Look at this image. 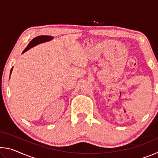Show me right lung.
<instances>
[{
    "label": "right lung",
    "instance_id": "1",
    "mask_svg": "<svg viewBox=\"0 0 158 158\" xmlns=\"http://www.w3.org/2000/svg\"><path fill=\"white\" fill-rule=\"evenodd\" d=\"M52 39V36H48V35H40V36H37L36 37H35L34 39L32 40L29 42V44L27 46V47H26V49L23 50V53L26 52V51H28L29 49H31V47L35 46V45H37V44L42 43V42L49 41ZM12 70V69H11V71Z\"/></svg>",
    "mask_w": 158,
    "mask_h": 158
}]
</instances>
